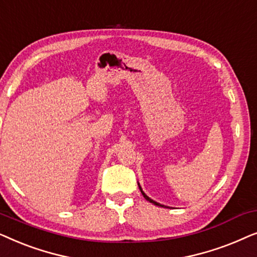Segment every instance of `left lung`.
Listing matches in <instances>:
<instances>
[{"mask_svg":"<svg viewBox=\"0 0 257 257\" xmlns=\"http://www.w3.org/2000/svg\"><path fill=\"white\" fill-rule=\"evenodd\" d=\"M138 186H139V189H140V192H142V194L144 195V198H145V199L147 200V201H150L151 203H153V205H156V206H159V207H166V206H164V205H160V203L156 202V201H154V200H152V199H150L149 196H147V195L145 194V193L143 192V189H142V187H140V185H139V184H138Z\"/></svg>","mask_w":257,"mask_h":257,"instance_id":"obj_1","label":"left lung"}]
</instances>
